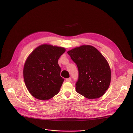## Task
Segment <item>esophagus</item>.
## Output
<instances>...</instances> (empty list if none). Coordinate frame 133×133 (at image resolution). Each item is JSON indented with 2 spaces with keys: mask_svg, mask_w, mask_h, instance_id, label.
I'll return each mask as SVG.
<instances>
[{
  "mask_svg": "<svg viewBox=\"0 0 133 133\" xmlns=\"http://www.w3.org/2000/svg\"><path fill=\"white\" fill-rule=\"evenodd\" d=\"M71 80H72V79H71V78H67V79H66V81H67V82H71Z\"/></svg>",
  "mask_w": 133,
  "mask_h": 133,
  "instance_id": "34e87169",
  "label": "esophagus"
}]
</instances>
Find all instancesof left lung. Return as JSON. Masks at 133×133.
Masks as SVG:
<instances>
[{"label": "left lung", "instance_id": "left-lung-1", "mask_svg": "<svg viewBox=\"0 0 133 133\" xmlns=\"http://www.w3.org/2000/svg\"><path fill=\"white\" fill-rule=\"evenodd\" d=\"M67 53L78 68L76 91L89 99L99 98L108 89L111 80L108 63L93 46L83 45Z\"/></svg>", "mask_w": 133, "mask_h": 133}]
</instances>
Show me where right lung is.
<instances>
[{
	"instance_id": "obj_1",
	"label": "right lung",
	"mask_w": 133,
	"mask_h": 133,
	"mask_svg": "<svg viewBox=\"0 0 133 133\" xmlns=\"http://www.w3.org/2000/svg\"><path fill=\"white\" fill-rule=\"evenodd\" d=\"M65 52L62 47L43 45L38 47L27 59L24 67V79L31 94L37 99L47 100L57 95L64 78L58 64Z\"/></svg>"
}]
</instances>
